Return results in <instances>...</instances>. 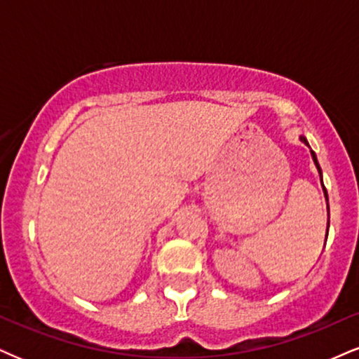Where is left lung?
I'll return each mask as SVG.
<instances>
[{
	"label": "left lung",
	"mask_w": 359,
	"mask_h": 359,
	"mask_svg": "<svg viewBox=\"0 0 359 359\" xmlns=\"http://www.w3.org/2000/svg\"><path fill=\"white\" fill-rule=\"evenodd\" d=\"M299 138H301V142H304V144L309 147V144H308V140H306V138H304V137H299ZM311 157H313V161H314V163H316V168H318L319 175H323V172H321V167H319V163H318L316 154H314V152H313V150H311ZM321 182H323V177H321ZM325 196H326V201H327V194H326V189H325ZM327 212H330V207H327ZM327 226H330V222H327Z\"/></svg>",
	"instance_id": "obj_1"
}]
</instances>
